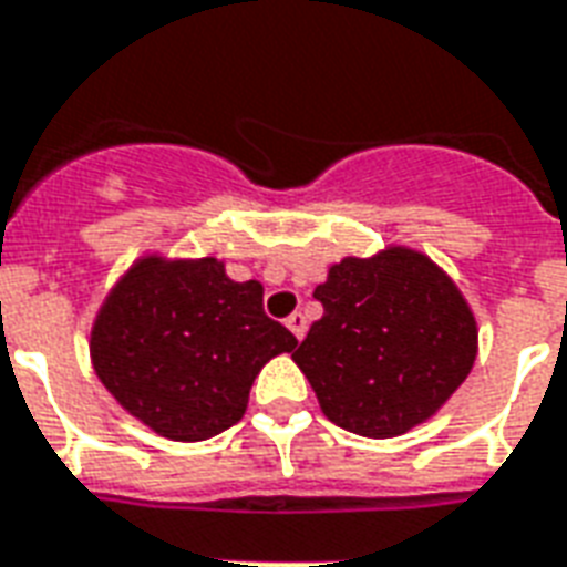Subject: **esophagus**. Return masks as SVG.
I'll list each match as a JSON object with an SVG mask.
<instances>
[{
  "mask_svg": "<svg viewBox=\"0 0 567 567\" xmlns=\"http://www.w3.org/2000/svg\"><path fill=\"white\" fill-rule=\"evenodd\" d=\"M287 329L296 334V338H305L308 334V319H305V313H289L287 317Z\"/></svg>",
  "mask_w": 567,
  "mask_h": 567,
  "instance_id": "esophagus-1",
  "label": "esophagus"
}]
</instances>
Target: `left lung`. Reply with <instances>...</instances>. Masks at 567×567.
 <instances>
[{"instance_id": "obj_1", "label": "left lung", "mask_w": 567, "mask_h": 567, "mask_svg": "<svg viewBox=\"0 0 567 567\" xmlns=\"http://www.w3.org/2000/svg\"><path fill=\"white\" fill-rule=\"evenodd\" d=\"M322 319L296 364L326 419L368 440L406 433L461 389L478 326L457 284L419 250L347 257L313 289Z\"/></svg>"}]
</instances>
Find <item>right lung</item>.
Masks as SVG:
<instances>
[{"label":"right lung","mask_w":567,"mask_h":567,"mask_svg":"<svg viewBox=\"0 0 567 567\" xmlns=\"http://www.w3.org/2000/svg\"><path fill=\"white\" fill-rule=\"evenodd\" d=\"M299 340L262 310L259 280L227 278L215 257H143L92 326V364L118 406L173 442H203L248 410L266 361Z\"/></svg>","instance_id":"1"}]
</instances>
